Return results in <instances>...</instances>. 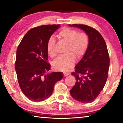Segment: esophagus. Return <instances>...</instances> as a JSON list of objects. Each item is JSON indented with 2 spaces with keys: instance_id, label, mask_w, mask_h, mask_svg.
I'll list each match as a JSON object with an SVG mask.
<instances>
[{
  "instance_id": "esophagus-1",
  "label": "esophagus",
  "mask_w": 123,
  "mask_h": 123,
  "mask_svg": "<svg viewBox=\"0 0 123 123\" xmlns=\"http://www.w3.org/2000/svg\"><path fill=\"white\" fill-rule=\"evenodd\" d=\"M63 75L64 76H68V75H69V73H63Z\"/></svg>"
}]
</instances>
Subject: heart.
<instances>
[{"mask_svg": "<svg viewBox=\"0 0 123 123\" xmlns=\"http://www.w3.org/2000/svg\"><path fill=\"white\" fill-rule=\"evenodd\" d=\"M57 36L65 42L68 43V55L60 56L53 62V67L55 70L67 72L73 66L75 57H82L86 53L88 46V37L84 32H79L76 29L64 28L60 31ZM55 41L53 37H50L47 42V50L48 55L54 57L56 55L55 49Z\"/></svg>", "mask_w": 123, "mask_h": 123, "instance_id": "heart-1", "label": "heart"}]
</instances>
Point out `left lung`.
<instances>
[{
    "label": "left lung",
    "instance_id": "left-lung-1",
    "mask_svg": "<svg viewBox=\"0 0 123 123\" xmlns=\"http://www.w3.org/2000/svg\"><path fill=\"white\" fill-rule=\"evenodd\" d=\"M81 29L88 37L86 53L72 73L76 79L70 93L76 100L92 103L98 96L106 82L110 59L106 44L101 34L94 28L82 24L68 25Z\"/></svg>",
    "mask_w": 123,
    "mask_h": 123
}]
</instances>
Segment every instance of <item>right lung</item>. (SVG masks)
I'll use <instances>...</instances> for the list:
<instances>
[{
	"label": "right lung",
	"instance_id": "right-lung-1",
	"mask_svg": "<svg viewBox=\"0 0 123 123\" xmlns=\"http://www.w3.org/2000/svg\"><path fill=\"white\" fill-rule=\"evenodd\" d=\"M60 27L46 25L30 29L17 50L15 69L18 81L23 94L31 101L48 98L56 82L63 78L62 72H48L51 66L47 61L48 40Z\"/></svg>",
	"mask_w": 123,
	"mask_h": 123
}]
</instances>
